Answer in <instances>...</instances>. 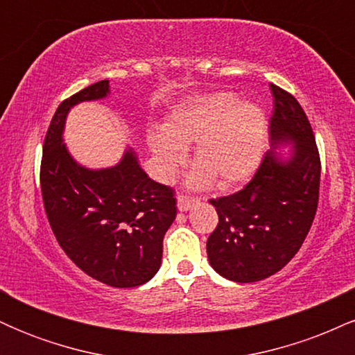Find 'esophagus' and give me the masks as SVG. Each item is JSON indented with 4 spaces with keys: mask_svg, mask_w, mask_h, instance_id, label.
Masks as SVG:
<instances>
[{
    "mask_svg": "<svg viewBox=\"0 0 355 355\" xmlns=\"http://www.w3.org/2000/svg\"><path fill=\"white\" fill-rule=\"evenodd\" d=\"M195 203H197V200H195V198L189 197V195H183V193H178V195H177V205H178V210H182V211L190 210L191 207L195 205Z\"/></svg>",
    "mask_w": 355,
    "mask_h": 355,
    "instance_id": "34e87169",
    "label": "esophagus"
}]
</instances>
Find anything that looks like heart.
I'll return each instance as SVG.
<instances>
[{
	"mask_svg": "<svg viewBox=\"0 0 355 355\" xmlns=\"http://www.w3.org/2000/svg\"><path fill=\"white\" fill-rule=\"evenodd\" d=\"M267 116L259 105L239 101L234 93L191 98L170 113L160 130L148 135L158 170L170 178L182 164L183 148L193 143L198 168L190 185H207L211 178L222 189L248 180L259 168L267 145Z\"/></svg>",
	"mask_w": 355,
	"mask_h": 355,
	"instance_id": "heart-1",
	"label": "heart"
}]
</instances>
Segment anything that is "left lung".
<instances>
[{"label":"left lung","mask_w":355,"mask_h":355,"mask_svg":"<svg viewBox=\"0 0 355 355\" xmlns=\"http://www.w3.org/2000/svg\"><path fill=\"white\" fill-rule=\"evenodd\" d=\"M270 89L272 146L292 144V155L284 160L270 150L242 190L210 200L218 223L207 240V255L214 270L234 282H257L287 266L319 203L320 157L309 118L291 93L277 85Z\"/></svg>","instance_id":"obj_1"}]
</instances>
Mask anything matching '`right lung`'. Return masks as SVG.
<instances>
[{
  "mask_svg": "<svg viewBox=\"0 0 355 355\" xmlns=\"http://www.w3.org/2000/svg\"><path fill=\"white\" fill-rule=\"evenodd\" d=\"M108 93V80H101L61 101L44 137L40 183L64 254L98 282L126 288L148 282L160 268L177 198L141 170L132 148L120 164L101 170L85 168L68 153L61 133L70 108Z\"/></svg>",
  "mask_w": 355,
  "mask_h": 355,
  "instance_id": "1",
  "label": "right lung"
}]
</instances>
